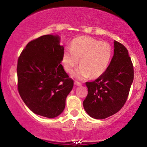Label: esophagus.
<instances>
[{
  "mask_svg": "<svg viewBox=\"0 0 147 147\" xmlns=\"http://www.w3.org/2000/svg\"><path fill=\"white\" fill-rule=\"evenodd\" d=\"M74 84H75V85L77 86H80L82 85V83H80V82H78L77 81H76L75 82H74Z\"/></svg>",
  "mask_w": 147,
  "mask_h": 147,
  "instance_id": "obj_1",
  "label": "esophagus"
}]
</instances>
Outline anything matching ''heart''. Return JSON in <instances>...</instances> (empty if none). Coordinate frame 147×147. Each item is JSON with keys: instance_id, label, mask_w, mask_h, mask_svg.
<instances>
[{"instance_id": "1", "label": "heart", "mask_w": 147, "mask_h": 147, "mask_svg": "<svg viewBox=\"0 0 147 147\" xmlns=\"http://www.w3.org/2000/svg\"><path fill=\"white\" fill-rule=\"evenodd\" d=\"M112 53V46L108 42L81 36L71 41L70 50L64 51L61 61L65 71L71 73L80 59L81 66L74 73V77L80 80L90 76L97 78L108 69Z\"/></svg>"}]
</instances>
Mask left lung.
I'll use <instances>...</instances> for the list:
<instances>
[{
	"mask_svg": "<svg viewBox=\"0 0 147 147\" xmlns=\"http://www.w3.org/2000/svg\"><path fill=\"white\" fill-rule=\"evenodd\" d=\"M114 47V55L105 73L94 82L86 83L88 94L83 106L95 119H104L119 111L133 82V65L127 49L116 41Z\"/></svg>",
	"mask_w": 147,
	"mask_h": 147,
	"instance_id": "left-lung-1",
	"label": "left lung"
}]
</instances>
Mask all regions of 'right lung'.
Masks as SVG:
<instances>
[{
	"mask_svg": "<svg viewBox=\"0 0 147 147\" xmlns=\"http://www.w3.org/2000/svg\"><path fill=\"white\" fill-rule=\"evenodd\" d=\"M64 52L59 35L30 41L18 59V90L33 113L48 118L60 115L74 81L61 64Z\"/></svg>",
	"mask_w": 147,
	"mask_h": 147,
	"instance_id": "right-lung-1",
	"label": "right lung"
}]
</instances>
